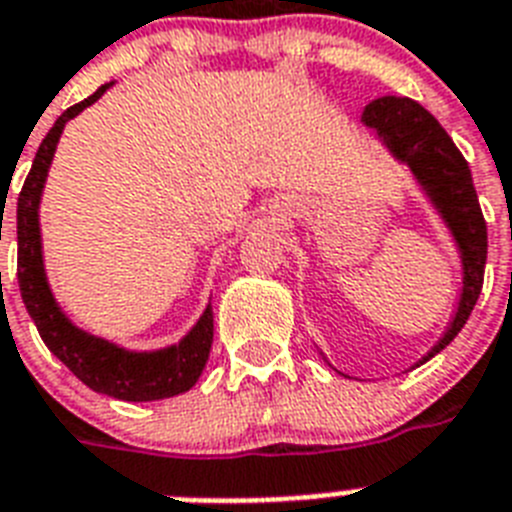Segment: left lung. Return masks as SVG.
I'll return each mask as SVG.
<instances>
[{
    "label": "left lung",
    "mask_w": 512,
    "mask_h": 512,
    "mask_svg": "<svg viewBox=\"0 0 512 512\" xmlns=\"http://www.w3.org/2000/svg\"><path fill=\"white\" fill-rule=\"evenodd\" d=\"M363 123L376 128L386 147L413 168L415 178L429 191L434 205L450 223L463 252L465 276L458 315L442 336V342L421 360L426 363L458 336L479 299L486 265V220L473 189L468 162L426 107L407 97H378L365 105Z\"/></svg>",
    "instance_id": "8db88e82"
}]
</instances>
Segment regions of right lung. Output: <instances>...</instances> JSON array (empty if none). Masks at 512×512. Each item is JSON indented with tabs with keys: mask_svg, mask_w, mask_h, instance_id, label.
Here are the masks:
<instances>
[{
	"mask_svg": "<svg viewBox=\"0 0 512 512\" xmlns=\"http://www.w3.org/2000/svg\"><path fill=\"white\" fill-rule=\"evenodd\" d=\"M110 83L99 86L89 99L68 107L52 126L39 152L33 157L31 173L18 194V286L23 305L33 318L39 336L68 365L73 376L94 392L110 394L115 400L126 402H152L181 394L197 384L199 373L205 368L210 344H213V310L207 307L199 323L189 331L186 339L160 352H126L115 344L78 331L73 323L60 313L52 299V292L41 265V239H39V199L44 181H47L49 162L54 157L62 128L78 112L94 105Z\"/></svg>",
	"mask_w": 512,
	"mask_h": 512,
	"instance_id": "obj_1",
	"label": "right lung"
}]
</instances>
